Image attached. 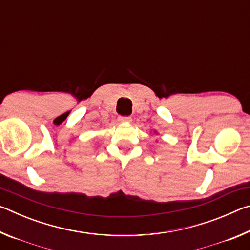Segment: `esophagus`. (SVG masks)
<instances>
[{"instance_id":"esophagus-1","label":"esophagus","mask_w":250,"mask_h":250,"mask_svg":"<svg viewBox=\"0 0 250 250\" xmlns=\"http://www.w3.org/2000/svg\"><path fill=\"white\" fill-rule=\"evenodd\" d=\"M119 121L120 122H126V124H129V122H131V118L130 117H119Z\"/></svg>"}]
</instances>
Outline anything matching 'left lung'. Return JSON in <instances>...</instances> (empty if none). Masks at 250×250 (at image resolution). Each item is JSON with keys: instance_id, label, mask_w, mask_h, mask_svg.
<instances>
[{"instance_id": "obj_1", "label": "left lung", "mask_w": 250, "mask_h": 250, "mask_svg": "<svg viewBox=\"0 0 250 250\" xmlns=\"http://www.w3.org/2000/svg\"><path fill=\"white\" fill-rule=\"evenodd\" d=\"M154 133H156V134H158V131H156V130H154Z\"/></svg>"}]
</instances>
